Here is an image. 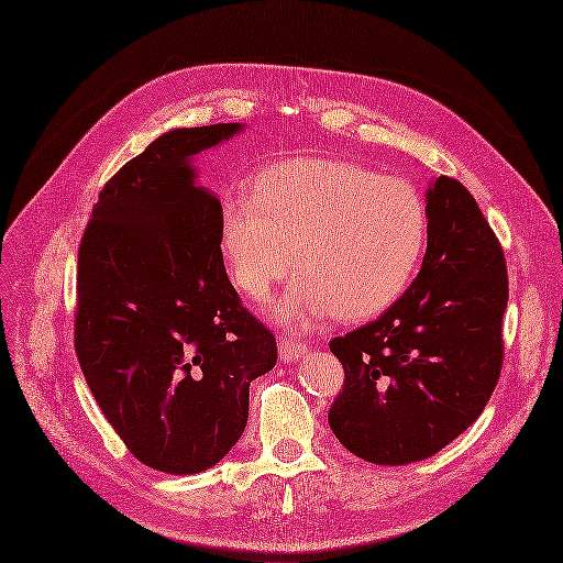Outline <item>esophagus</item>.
I'll use <instances>...</instances> for the list:
<instances>
[{"instance_id": "34e87169", "label": "esophagus", "mask_w": 563, "mask_h": 563, "mask_svg": "<svg viewBox=\"0 0 563 563\" xmlns=\"http://www.w3.org/2000/svg\"><path fill=\"white\" fill-rule=\"evenodd\" d=\"M308 350H310V343H306V341H295V339L278 341V355L283 362H295V360L303 357Z\"/></svg>"}]
</instances>
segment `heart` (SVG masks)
Instances as JSON below:
<instances>
[{
    "label": "heart",
    "mask_w": 563,
    "mask_h": 563,
    "mask_svg": "<svg viewBox=\"0 0 563 563\" xmlns=\"http://www.w3.org/2000/svg\"><path fill=\"white\" fill-rule=\"evenodd\" d=\"M429 236L427 201L404 178L331 157L262 169L253 195L222 199L220 245L243 295L266 301L301 271L278 316L292 327L385 313L410 287Z\"/></svg>",
    "instance_id": "1"
}]
</instances>
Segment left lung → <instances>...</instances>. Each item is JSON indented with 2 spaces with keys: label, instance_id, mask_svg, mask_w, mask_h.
<instances>
[{
  "label": "left lung",
  "instance_id": "8db88e82",
  "mask_svg": "<svg viewBox=\"0 0 563 563\" xmlns=\"http://www.w3.org/2000/svg\"><path fill=\"white\" fill-rule=\"evenodd\" d=\"M427 211V253L406 295L329 341L345 371L329 427L380 466L422 462L452 443L483 412L504 366V247L452 176L429 180Z\"/></svg>",
  "mask_w": 563,
  "mask_h": 563
}]
</instances>
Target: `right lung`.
Listing matches in <instances>:
<instances>
[{"mask_svg": "<svg viewBox=\"0 0 563 563\" xmlns=\"http://www.w3.org/2000/svg\"><path fill=\"white\" fill-rule=\"evenodd\" d=\"M236 122L174 130L107 180L78 245L74 347L103 418L145 466L192 475L241 439L278 347L224 271L220 201L190 155Z\"/></svg>", "mask_w": 563, "mask_h": 563, "instance_id": "1", "label": "right lung"}]
</instances>
